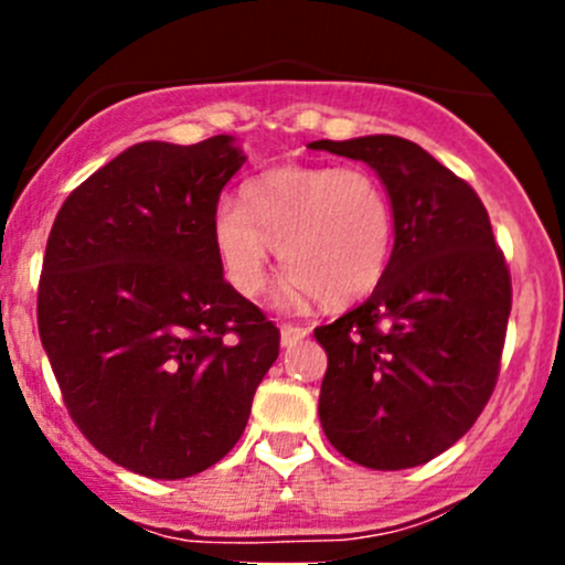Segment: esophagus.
<instances>
[{"instance_id":"34e87169","label":"esophagus","mask_w":565,"mask_h":565,"mask_svg":"<svg viewBox=\"0 0 565 565\" xmlns=\"http://www.w3.org/2000/svg\"><path fill=\"white\" fill-rule=\"evenodd\" d=\"M306 335H309V328H300V324H289V322L281 324V344L284 347L298 344V341L306 339Z\"/></svg>"}]
</instances>
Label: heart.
Wrapping results in <instances>:
<instances>
[{
    "instance_id": "b5f03b06",
    "label": "heart",
    "mask_w": 565,
    "mask_h": 565,
    "mask_svg": "<svg viewBox=\"0 0 565 565\" xmlns=\"http://www.w3.org/2000/svg\"><path fill=\"white\" fill-rule=\"evenodd\" d=\"M224 278L246 298L265 289L273 248L287 273L281 300L315 295L344 306L377 287L391 256L393 210L385 188L355 167H278L243 185L241 204L213 213Z\"/></svg>"
}]
</instances>
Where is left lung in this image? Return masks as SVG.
<instances>
[{
  "mask_svg": "<svg viewBox=\"0 0 565 565\" xmlns=\"http://www.w3.org/2000/svg\"><path fill=\"white\" fill-rule=\"evenodd\" d=\"M383 180L393 250L366 303L315 330L328 352L319 420L330 446L372 470L440 457L492 396L511 276L478 193L402 136L311 141Z\"/></svg>",
  "mask_w": 565,
  "mask_h": 565,
  "instance_id": "1",
  "label": "left lung"
}]
</instances>
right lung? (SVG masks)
I'll use <instances>...</instances> for the list:
<instances>
[{
	"label": "right lung",
	"instance_id": "right-lung-1",
	"mask_svg": "<svg viewBox=\"0 0 565 565\" xmlns=\"http://www.w3.org/2000/svg\"><path fill=\"white\" fill-rule=\"evenodd\" d=\"M246 156L232 136L141 141L56 213L38 330L62 398L104 457L147 478L196 476L241 440L278 328L213 248L218 196Z\"/></svg>",
	"mask_w": 565,
	"mask_h": 565
}]
</instances>
